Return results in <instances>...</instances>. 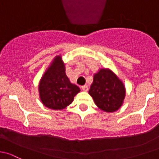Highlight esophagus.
Returning <instances> with one entry per match:
<instances>
[{
	"instance_id": "34e87169",
	"label": "esophagus",
	"mask_w": 159,
	"mask_h": 159,
	"mask_svg": "<svg viewBox=\"0 0 159 159\" xmlns=\"http://www.w3.org/2000/svg\"><path fill=\"white\" fill-rule=\"evenodd\" d=\"M81 89H83V91H88V86L87 85H84V86H81Z\"/></svg>"
}]
</instances>
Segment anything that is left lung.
Wrapping results in <instances>:
<instances>
[{
  "label": "left lung",
  "mask_w": 159,
  "mask_h": 159,
  "mask_svg": "<svg viewBox=\"0 0 159 159\" xmlns=\"http://www.w3.org/2000/svg\"><path fill=\"white\" fill-rule=\"evenodd\" d=\"M89 93L99 109L112 112L122 106L125 91L122 82L112 71L102 69L95 74Z\"/></svg>",
  "instance_id": "1"
}]
</instances>
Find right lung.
<instances>
[{
    "label": "right lung",
    "mask_w": 159,
    "mask_h": 159,
    "mask_svg": "<svg viewBox=\"0 0 159 159\" xmlns=\"http://www.w3.org/2000/svg\"><path fill=\"white\" fill-rule=\"evenodd\" d=\"M80 91V88L72 84L66 76L61 57H56L39 85L43 104L52 109H63L72 103L74 96Z\"/></svg>",
    "instance_id": "obj_1"
}]
</instances>
